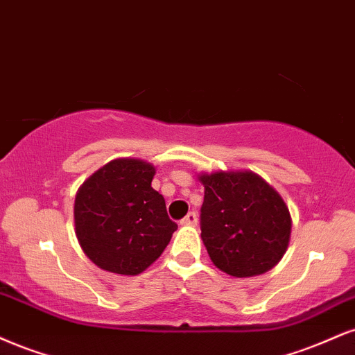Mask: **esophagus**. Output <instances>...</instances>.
<instances>
[{"instance_id":"esophagus-1","label":"esophagus","mask_w":355,"mask_h":355,"mask_svg":"<svg viewBox=\"0 0 355 355\" xmlns=\"http://www.w3.org/2000/svg\"><path fill=\"white\" fill-rule=\"evenodd\" d=\"M180 223L185 225V226H195L196 223H198V215H196L195 211H190L189 215H187L185 218L180 221Z\"/></svg>"}]
</instances>
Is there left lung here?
<instances>
[{"mask_svg":"<svg viewBox=\"0 0 355 355\" xmlns=\"http://www.w3.org/2000/svg\"><path fill=\"white\" fill-rule=\"evenodd\" d=\"M205 187L202 240L218 270L234 277L270 271L291 240V213L283 196L251 170L198 173Z\"/></svg>","mask_w":355,"mask_h":355,"instance_id":"left-lung-1","label":"left lung"}]
</instances>
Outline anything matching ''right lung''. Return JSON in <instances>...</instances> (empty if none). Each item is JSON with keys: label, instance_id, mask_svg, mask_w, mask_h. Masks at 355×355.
I'll return each mask as SVG.
<instances>
[{"label": "right lung", "instance_id": "1", "mask_svg": "<svg viewBox=\"0 0 355 355\" xmlns=\"http://www.w3.org/2000/svg\"><path fill=\"white\" fill-rule=\"evenodd\" d=\"M155 166L140 159H115L79 187L76 236L101 270L135 276L160 258L177 223L152 189Z\"/></svg>", "mask_w": 355, "mask_h": 355}]
</instances>
